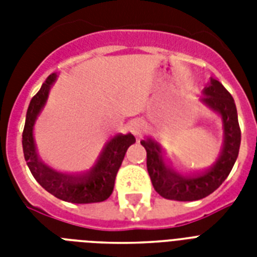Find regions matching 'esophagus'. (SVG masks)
Instances as JSON below:
<instances>
[{
  "instance_id": "1",
  "label": "esophagus",
  "mask_w": 257,
  "mask_h": 257,
  "mask_svg": "<svg viewBox=\"0 0 257 257\" xmlns=\"http://www.w3.org/2000/svg\"><path fill=\"white\" fill-rule=\"evenodd\" d=\"M129 131L135 135V136H140L143 131H144V122L141 120H133L129 124Z\"/></svg>"
}]
</instances>
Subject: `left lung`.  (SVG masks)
Wrapping results in <instances>:
<instances>
[{
  "label": "left lung",
  "instance_id": "obj_1",
  "mask_svg": "<svg viewBox=\"0 0 257 257\" xmlns=\"http://www.w3.org/2000/svg\"><path fill=\"white\" fill-rule=\"evenodd\" d=\"M204 104L220 113L224 124V147L213 167L201 175L183 176L172 172L167 167L163 151L159 143L152 139L141 140V145L147 151V168L151 176L153 188L164 199L177 201H195L207 197L215 192L227 179L239 156L240 132L237 110L231 93L217 80L204 89Z\"/></svg>",
  "mask_w": 257,
  "mask_h": 257
}]
</instances>
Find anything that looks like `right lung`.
Here are the masks:
<instances>
[{"mask_svg": "<svg viewBox=\"0 0 257 257\" xmlns=\"http://www.w3.org/2000/svg\"><path fill=\"white\" fill-rule=\"evenodd\" d=\"M54 80V73L46 78L41 89L30 101L26 112L25 126L22 132V149L26 164L38 184L57 199L76 204L104 201L112 195L116 175L124 160L126 149L136 141V139L131 133L113 137L106 144L97 164L90 172H84L80 175H66L49 168L38 159L36 152L33 125L42 105L45 104L48 92Z\"/></svg>", "mask_w": 257, "mask_h": 257, "instance_id": "add662e5", "label": "right lung"}]
</instances>
